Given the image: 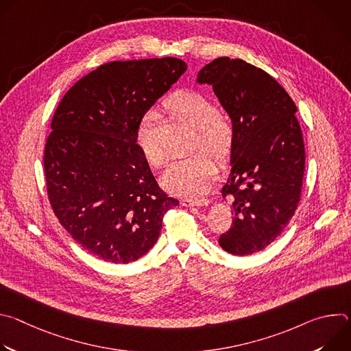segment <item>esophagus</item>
<instances>
[{"label":"esophagus","mask_w":351,"mask_h":351,"mask_svg":"<svg viewBox=\"0 0 351 351\" xmlns=\"http://www.w3.org/2000/svg\"><path fill=\"white\" fill-rule=\"evenodd\" d=\"M182 206L184 207H204L210 204V199L208 198H183L180 202Z\"/></svg>","instance_id":"obj_1"}]
</instances>
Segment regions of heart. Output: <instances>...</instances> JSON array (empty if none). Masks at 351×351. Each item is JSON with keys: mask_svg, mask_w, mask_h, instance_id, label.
<instances>
[{"mask_svg": "<svg viewBox=\"0 0 351 351\" xmlns=\"http://www.w3.org/2000/svg\"><path fill=\"white\" fill-rule=\"evenodd\" d=\"M164 108L194 129L191 148L199 147L219 161L226 160L233 145V128L226 117L217 112L208 97L197 91H179L165 99ZM153 119L152 114H145L140 119L134 140L147 164L158 169L164 165L165 156L156 141ZM215 172L214 160L203 152H195L172 162L161 178V186L175 195L199 197L210 189Z\"/></svg>", "mask_w": 351, "mask_h": 351, "instance_id": "heart-1", "label": "heart"}]
</instances>
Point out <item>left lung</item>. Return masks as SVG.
<instances>
[{"mask_svg":"<svg viewBox=\"0 0 351 351\" xmlns=\"http://www.w3.org/2000/svg\"><path fill=\"white\" fill-rule=\"evenodd\" d=\"M197 83L213 86L234 133L222 187L234 217L219 245L233 256L257 253L283 232L300 202L306 153L297 107L271 75L243 60H214Z\"/></svg>","mask_w":351,"mask_h":351,"instance_id":"1","label":"left lung"}]
</instances>
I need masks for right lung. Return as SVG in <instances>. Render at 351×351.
Segmentation results:
<instances>
[{"mask_svg": "<svg viewBox=\"0 0 351 351\" xmlns=\"http://www.w3.org/2000/svg\"><path fill=\"white\" fill-rule=\"evenodd\" d=\"M179 58L114 61L64 95L44 148L49 204L84 250L128 264L158 240L165 213L179 206L158 186L136 144V129L186 72Z\"/></svg>", "mask_w": 351, "mask_h": 351, "instance_id": "1", "label": "right lung"}]
</instances>
